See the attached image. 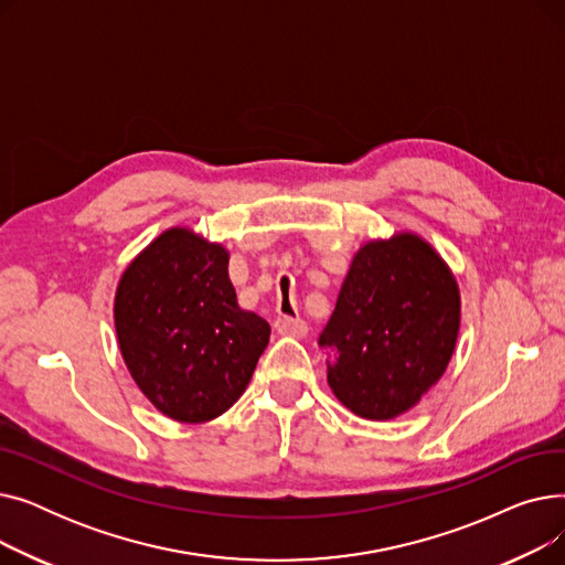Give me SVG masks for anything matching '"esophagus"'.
Listing matches in <instances>:
<instances>
[{"label":"esophagus","instance_id":"34e87169","mask_svg":"<svg viewBox=\"0 0 565 565\" xmlns=\"http://www.w3.org/2000/svg\"><path fill=\"white\" fill-rule=\"evenodd\" d=\"M275 330L279 332V334H286V337H305L307 332H309V328H307V322L305 320H300V318H288V316H279L277 320H275Z\"/></svg>","mask_w":565,"mask_h":565}]
</instances>
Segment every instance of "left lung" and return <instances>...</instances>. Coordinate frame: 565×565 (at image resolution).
<instances>
[{"label": "left lung", "mask_w": 565, "mask_h": 565, "mask_svg": "<svg viewBox=\"0 0 565 565\" xmlns=\"http://www.w3.org/2000/svg\"><path fill=\"white\" fill-rule=\"evenodd\" d=\"M458 330L454 273L424 237L403 231L354 254L318 343L334 396L358 417L390 422L447 371Z\"/></svg>", "instance_id": "obj_1"}]
</instances>
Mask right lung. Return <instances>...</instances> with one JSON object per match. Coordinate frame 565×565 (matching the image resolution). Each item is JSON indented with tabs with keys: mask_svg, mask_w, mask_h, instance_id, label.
Instances as JSON below:
<instances>
[{
	"mask_svg": "<svg viewBox=\"0 0 565 565\" xmlns=\"http://www.w3.org/2000/svg\"><path fill=\"white\" fill-rule=\"evenodd\" d=\"M114 328L141 394L181 424L224 414L270 341V324L237 307L228 252L185 226L160 233L126 267Z\"/></svg>",
	"mask_w": 565,
	"mask_h": 565,
	"instance_id": "right-lung-1",
	"label": "right lung"
}]
</instances>
